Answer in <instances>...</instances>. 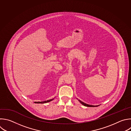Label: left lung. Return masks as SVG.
<instances>
[{
  "label": "left lung",
  "mask_w": 131,
  "mask_h": 131,
  "mask_svg": "<svg viewBox=\"0 0 131 131\" xmlns=\"http://www.w3.org/2000/svg\"><path fill=\"white\" fill-rule=\"evenodd\" d=\"M79 100V101L82 104V105H83L84 106H87V107H97V106H99V105H90V104H86V103H85L84 102H82V101H81V100Z\"/></svg>",
  "instance_id": "8db88e82"
}]
</instances>
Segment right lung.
<instances>
[{
	"label": "right lung",
	"mask_w": 131,
	"mask_h": 131,
	"mask_svg": "<svg viewBox=\"0 0 131 131\" xmlns=\"http://www.w3.org/2000/svg\"><path fill=\"white\" fill-rule=\"evenodd\" d=\"M54 99H50V100H48L47 101H41V102H34V103H48L49 102H50L51 101L53 100Z\"/></svg>",
	"instance_id": "add662e5"
}]
</instances>
